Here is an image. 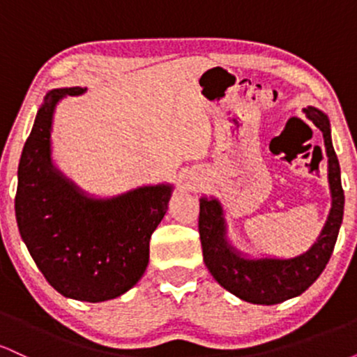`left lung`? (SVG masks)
<instances>
[{
    "label": "left lung",
    "instance_id": "left-lung-1",
    "mask_svg": "<svg viewBox=\"0 0 357 357\" xmlns=\"http://www.w3.org/2000/svg\"><path fill=\"white\" fill-rule=\"evenodd\" d=\"M307 117L322 130L324 144L329 158V184L333 192V208L326 227L312 248L304 255L277 260L261 258L247 260L240 257L225 240V221L221 206L216 199H199V238H202L203 260L215 280L252 304L273 305L301 296L317 280L326 268L339 235L344 213V190L341 184V167L331 141V126L321 110L305 109Z\"/></svg>",
    "mask_w": 357,
    "mask_h": 357
}]
</instances>
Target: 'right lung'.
Here are the masks:
<instances>
[{"instance_id": "add662e5", "label": "right lung", "mask_w": 357, "mask_h": 357, "mask_svg": "<svg viewBox=\"0 0 357 357\" xmlns=\"http://www.w3.org/2000/svg\"><path fill=\"white\" fill-rule=\"evenodd\" d=\"M84 90L56 89L45 97L20 159L15 211L20 235L48 284L65 297L102 302L122 296L144 273L171 186L99 202L61 178L50 161L53 109L61 97Z\"/></svg>"}]
</instances>
